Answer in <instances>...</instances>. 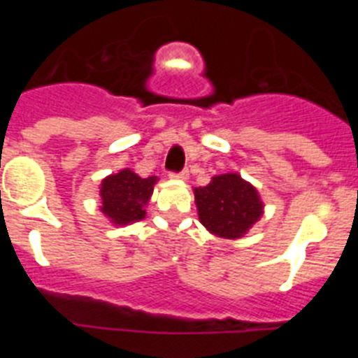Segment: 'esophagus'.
Returning a JSON list of instances; mask_svg holds the SVG:
<instances>
[{
  "mask_svg": "<svg viewBox=\"0 0 358 358\" xmlns=\"http://www.w3.org/2000/svg\"><path fill=\"white\" fill-rule=\"evenodd\" d=\"M170 177L173 179H188V170H181V172H170Z\"/></svg>",
  "mask_w": 358,
  "mask_h": 358,
  "instance_id": "34e87169",
  "label": "esophagus"
}]
</instances>
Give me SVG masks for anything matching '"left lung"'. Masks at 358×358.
Masks as SVG:
<instances>
[{
    "mask_svg": "<svg viewBox=\"0 0 358 358\" xmlns=\"http://www.w3.org/2000/svg\"><path fill=\"white\" fill-rule=\"evenodd\" d=\"M201 222L224 238H238L262 217L258 192L236 173L213 177L208 186L195 188Z\"/></svg>",
    "mask_w": 358,
    "mask_h": 358,
    "instance_id": "8db88e82",
    "label": "left lung"
}]
</instances>
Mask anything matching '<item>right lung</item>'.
Returning a JSON list of instances; mask_svg holds the SVG:
<instances>
[{
  "label": "right lung",
  "instance_id": "1",
  "mask_svg": "<svg viewBox=\"0 0 358 358\" xmlns=\"http://www.w3.org/2000/svg\"><path fill=\"white\" fill-rule=\"evenodd\" d=\"M157 177L141 179L131 170H122L116 176H109L102 181L100 210L115 224H129L145 217V204L152 195Z\"/></svg>",
  "mask_w": 358,
  "mask_h": 358
}]
</instances>
